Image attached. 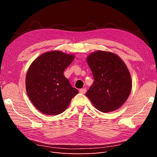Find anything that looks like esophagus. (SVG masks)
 <instances>
[{
    "instance_id": "esophagus-1",
    "label": "esophagus",
    "mask_w": 157,
    "mask_h": 157,
    "mask_svg": "<svg viewBox=\"0 0 157 157\" xmlns=\"http://www.w3.org/2000/svg\"><path fill=\"white\" fill-rule=\"evenodd\" d=\"M79 92H80V93H82V94H85V93L86 92V88H81L80 90H79Z\"/></svg>"
}]
</instances>
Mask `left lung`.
I'll use <instances>...</instances> for the list:
<instances>
[{"label":"left lung","mask_w":157,"mask_h":157,"mask_svg":"<svg viewBox=\"0 0 157 157\" xmlns=\"http://www.w3.org/2000/svg\"><path fill=\"white\" fill-rule=\"evenodd\" d=\"M86 60L94 79L86 96L103 113L121 107L129 97L132 86L124 62L114 53L102 51L91 53Z\"/></svg>","instance_id":"1"}]
</instances>
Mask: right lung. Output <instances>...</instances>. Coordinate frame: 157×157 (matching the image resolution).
Instances as JSON below:
<instances>
[{"label": "right lung", "mask_w": 157, "mask_h": 157, "mask_svg": "<svg viewBox=\"0 0 157 157\" xmlns=\"http://www.w3.org/2000/svg\"><path fill=\"white\" fill-rule=\"evenodd\" d=\"M75 56L59 51L43 53L29 66L26 92L35 107L45 115H56L67 108L78 90L63 74Z\"/></svg>", "instance_id": "obj_1"}]
</instances>
